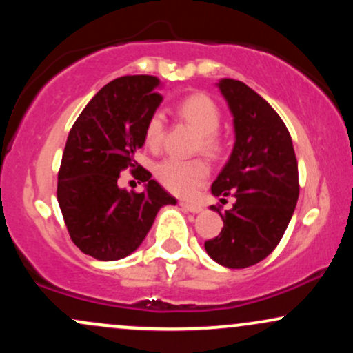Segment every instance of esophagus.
Listing matches in <instances>:
<instances>
[{
  "label": "esophagus",
  "mask_w": 353,
  "mask_h": 353,
  "mask_svg": "<svg viewBox=\"0 0 353 353\" xmlns=\"http://www.w3.org/2000/svg\"><path fill=\"white\" fill-rule=\"evenodd\" d=\"M179 206L183 208L184 211L192 212V214H197V212L203 211V208H201V204H196V203H188V201H181Z\"/></svg>",
  "instance_id": "1"
}]
</instances>
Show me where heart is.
<instances>
[{
    "label": "heart",
    "mask_w": 353,
    "mask_h": 353,
    "mask_svg": "<svg viewBox=\"0 0 353 353\" xmlns=\"http://www.w3.org/2000/svg\"><path fill=\"white\" fill-rule=\"evenodd\" d=\"M176 114L183 122L199 132L196 150H203L208 156L216 157L223 149V141L218 132L221 112L211 97L192 94L184 97L176 105ZM145 144L150 149H159L164 141V119L161 114L150 115L145 125ZM157 181L177 196H189L199 188L209 176V164L197 157L191 161L168 157L157 162L154 168Z\"/></svg>",
    "instance_id": "heart-1"
}]
</instances>
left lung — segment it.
<instances>
[{"label": "left lung", "mask_w": 353, "mask_h": 353, "mask_svg": "<svg viewBox=\"0 0 353 353\" xmlns=\"http://www.w3.org/2000/svg\"><path fill=\"white\" fill-rule=\"evenodd\" d=\"M234 117L236 142L230 161L211 185L214 196H233L221 214L223 230L204 243L208 254L226 268H248L265 259L283 238L298 201V162L280 115L246 83H218Z\"/></svg>", "instance_id": "1"}]
</instances>
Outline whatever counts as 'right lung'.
I'll list each match as a JSON object with an SVG mask.
<instances>
[{"mask_svg":"<svg viewBox=\"0 0 353 353\" xmlns=\"http://www.w3.org/2000/svg\"><path fill=\"white\" fill-rule=\"evenodd\" d=\"M159 85L161 80L152 75L112 80L87 103L65 144L58 170V204L72 241L100 261L134 253L159 209L177 203L134 159L145 142L147 120L162 102ZM123 170L148 183L144 193L118 188Z\"/></svg>","mask_w":353,"mask_h":353,"instance_id":"obj_1","label":"right lung"}]
</instances>
